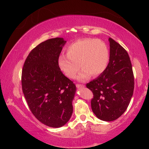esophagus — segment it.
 <instances>
[{
	"instance_id": "esophagus-1",
	"label": "esophagus",
	"mask_w": 149,
	"mask_h": 149,
	"mask_svg": "<svg viewBox=\"0 0 149 149\" xmlns=\"http://www.w3.org/2000/svg\"><path fill=\"white\" fill-rule=\"evenodd\" d=\"M76 87L78 89H81V88H84L85 87V85L81 84H76Z\"/></svg>"
}]
</instances>
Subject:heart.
I'll return each instance as SVG.
<instances>
[{"instance_id": "b5f03b06", "label": "heart", "mask_w": 149, "mask_h": 149, "mask_svg": "<svg viewBox=\"0 0 149 149\" xmlns=\"http://www.w3.org/2000/svg\"><path fill=\"white\" fill-rule=\"evenodd\" d=\"M67 55L60 54L58 65L68 77H77L80 81L89 79L90 75L97 76L104 71L109 61V50L101 40L83 39L72 42L66 48Z\"/></svg>"}]
</instances>
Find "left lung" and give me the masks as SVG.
Here are the masks:
<instances>
[{"label": "left lung", "instance_id": "left-lung-1", "mask_svg": "<svg viewBox=\"0 0 149 149\" xmlns=\"http://www.w3.org/2000/svg\"><path fill=\"white\" fill-rule=\"evenodd\" d=\"M107 68L86 85L93 93V112L99 119L111 122L120 117L129 105L134 89L132 63L127 51L112 38Z\"/></svg>", "mask_w": 149, "mask_h": 149}]
</instances>
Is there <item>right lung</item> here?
<instances>
[{
	"instance_id": "add662e5",
	"label": "right lung",
	"mask_w": 149,
	"mask_h": 149,
	"mask_svg": "<svg viewBox=\"0 0 149 149\" xmlns=\"http://www.w3.org/2000/svg\"><path fill=\"white\" fill-rule=\"evenodd\" d=\"M65 42L60 37L42 42L30 52L22 70V91L29 109L51 127L64 125L73 112L76 87L58 65Z\"/></svg>"
}]
</instances>
